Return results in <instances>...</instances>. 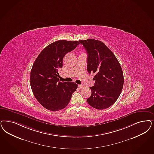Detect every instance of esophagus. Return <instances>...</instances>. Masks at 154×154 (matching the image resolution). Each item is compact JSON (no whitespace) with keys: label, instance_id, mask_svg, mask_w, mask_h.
Here are the masks:
<instances>
[{"label":"esophagus","instance_id":"esophagus-1","mask_svg":"<svg viewBox=\"0 0 154 154\" xmlns=\"http://www.w3.org/2000/svg\"><path fill=\"white\" fill-rule=\"evenodd\" d=\"M79 88L80 89H83L84 88V86L82 85H79Z\"/></svg>","mask_w":154,"mask_h":154}]
</instances>
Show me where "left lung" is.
Masks as SVG:
<instances>
[{"label":"left lung","mask_w":154,"mask_h":154,"mask_svg":"<svg viewBox=\"0 0 154 154\" xmlns=\"http://www.w3.org/2000/svg\"><path fill=\"white\" fill-rule=\"evenodd\" d=\"M88 53L87 70L95 75L91 94L86 100L90 106L102 110L117 101L122 91L124 78L122 68L114 53L101 41L79 40Z\"/></svg>","instance_id":"8db88e82"}]
</instances>
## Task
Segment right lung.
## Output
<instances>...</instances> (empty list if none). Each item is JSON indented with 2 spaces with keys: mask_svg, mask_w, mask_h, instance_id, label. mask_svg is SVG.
<instances>
[{
  "mask_svg": "<svg viewBox=\"0 0 154 154\" xmlns=\"http://www.w3.org/2000/svg\"><path fill=\"white\" fill-rule=\"evenodd\" d=\"M79 44L78 41L58 40L48 45L38 54L30 75L32 92L38 102L49 110L56 112L68 106L77 88L73 82H60L58 69L64 56Z\"/></svg>",
  "mask_w": 154,
  "mask_h": 154,
  "instance_id": "obj_1",
  "label": "right lung"
}]
</instances>
